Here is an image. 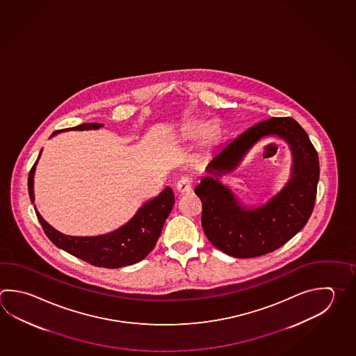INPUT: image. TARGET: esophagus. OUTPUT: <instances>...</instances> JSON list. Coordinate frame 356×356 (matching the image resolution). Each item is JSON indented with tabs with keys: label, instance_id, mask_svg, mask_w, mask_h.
<instances>
[{
	"label": "esophagus",
	"instance_id": "obj_1",
	"mask_svg": "<svg viewBox=\"0 0 356 356\" xmlns=\"http://www.w3.org/2000/svg\"><path fill=\"white\" fill-rule=\"evenodd\" d=\"M176 188L180 194H188L193 190V179H190L188 176H184L176 184Z\"/></svg>",
	"mask_w": 356,
	"mask_h": 356
}]
</instances>
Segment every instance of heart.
Here are the masks:
<instances>
[{
	"mask_svg": "<svg viewBox=\"0 0 356 356\" xmlns=\"http://www.w3.org/2000/svg\"><path fill=\"white\" fill-rule=\"evenodd\" d=\"M185 136L188 140H199L204 137L208 141H214L218 137V128L216 126H209L204 122H191L186 126Z\"/></svg>",
	"mask_w": 356,
	"mask_h": 356,
	"instance_id": "1",
	"label": "heart"
}]
</instances>
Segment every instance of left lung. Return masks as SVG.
I'll list each match as a JSON object with an SVG mask.
<instances>
[{"instance_id": "8db88e82", "label": "left lung", "mask_w": 356, "mask_h": 356, "mask_svg": "<svg viewBox=\"0 0 356 356\" xmlns=\"http://www.w3.org/2000/svg\"><path fill=\"white\" fill-rule=\"evenodd\" d=\"M267 135L289 143L294 157L291 179L266 204L245 209L218 179L236 168L248 149ZM205 171L195 188L202 202L204 233L214 247L235 258H254L280 248L306 225L315 207L318 156L305 129L291 117H272L248 128L224 145Z\"/></svg>"}]
</instances>
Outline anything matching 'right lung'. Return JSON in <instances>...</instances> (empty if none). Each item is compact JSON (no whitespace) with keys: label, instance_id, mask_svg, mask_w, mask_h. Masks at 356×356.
Wrapping results in <instances>:
<instances>
[{"label":"right lung","instance_id":"right-lung-1","mask_svg":"<svg viewBox=\"0 0 356 356\" xmlns=\"http://www.w3.org/2000/svg\"><path fill=\"white\" fill-rule=\"evenodd\" d=\"M101 127H103L102 123H83L76 127L55 131L51 137L63 131H87L99 129ZM40 154L41 151L34 166L30 170L27 179L31 202H35V168L40 159ZM174 204V193L171 188H166L152 200L145 202L132 216V219L122 225L121 228L115 229L108 234L97 236H72L63 234L45 222L36 208L35 211L47 238L58 248L63 249L69 254L74 255L95 267L120 268L140 262L147 257L159 241L163 224L171 213Z\"/></svg>","mask_w":356,"mask_h":356}]
</instances>
